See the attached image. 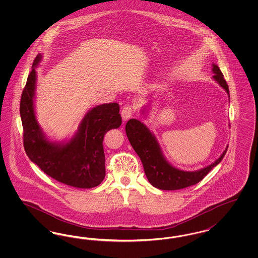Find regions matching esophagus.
<instances>
[{
    "label": "esophagus",
    "instance_id": "esophagus-1",
    "mask_svg": "<svg viewBox=\"0 0 258 258\" xmlns=\"http://www.w3.org/2000/svg\"><path fill=\"white\" fill-rule=\"evenodd\" d=\"M134 111H135V108L132 105L123 106V110L121 112L123 121H127L128 119H131L133 114H134Z\"/></svg>",
    "mask_w": 258,
    "mask_h": 258
}]
</instances>
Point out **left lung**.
<instances>
[{
  "label": "left lung",
  "mask_w": 258,
  "mask_h": 258,
  "mask_svg": "<svg viewBox=\"0 0 258 258\" xmlns=\"http://www.w3.org/2000/svg\"><path fill=\"white\" fill-rule=\"evenodd\" d=\"M212 66L213 78L225 90L230 98L228 85L223 78L220 68L215 63ZM125 133L128 141L142 161L148 181L155 187L163 190L181 189L197 184L213 167L221 162L228 148V146L225 148L221 157L208 166L197 171H184L172 166L166 160L156 136L139 120L131 119L125 124Z\"/></svg>",
  "instance_id": "left-lung-1"
}]
</instances>
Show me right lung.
<instances>
[{"mask_svg":"<svg viewBox=\"0 0 258 258\" xmlns=\"http://www.w3.org/2000/svg\"><path fill=\"white\" fill-rule=\"evenodd\" d=\"M38 54L29 74L20 100L23 143L27 156L51 178L79 188H91L105 177L103 137L122 123L118 103H104L87 112L78 131L68 142H52L43 134L35 113L36 68Z\"/></svg>","mask_w":258,"mask_h":258,"instance_id":"obj_1","label":"right lung"}]
</instances>
